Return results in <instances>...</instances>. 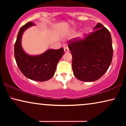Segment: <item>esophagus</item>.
<instances>
[{
  "instance_id": "34e87169",
  "label": "esophagus",
  "mask_w": 126,
  "mask_h": 126,
  "mask_svg": "<svg viewBox=\"0 0 126 126\" xmlns=\"http://www.w3.org/2000/svg\"><path fill=\"white\" fill-rule=\"evenodd\" d=\"M63 49H64L65 53H68L69 51V48L68 47H63Z\"/></svg>"
}]
</instances>
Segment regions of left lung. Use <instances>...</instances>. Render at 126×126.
<instances>
[{"instance_id":"obj_1","label":"left lung","mask_w":126,"mask_h":126,"mask_svg":"<svg viewBox=\"0 0 126 126\" xmlns=\"http://www.w3.org/2000/svg\"><path fill=\"white\" fill-rule=\"evenodd\" d=\"M75 76L85 82L94 81L106 73L111 65L113 49L109 31L97 23L94 32L83 39L69 41Z\"/></svg>"}]
</instances>
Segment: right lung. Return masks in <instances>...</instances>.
I'll return each instance as SVG.
<instances>
[{"instance_id": "right-lung-1", "label": "right lung", "mask_w": 126, "mask_h": 126, "mask_svg": "<svg viewBox=\"0 0 126 126\" xmlns=\"http://www.w3.org/2000/svg\"><path fill=\"white\" fill-rule=\"evenodd\" d=\"M29 22L20 29L14 45V55L18 68L27 78L37 81H45L54 76L57 65L63 55V49H48L42 54L30 55L22 46L23 32L29 27L35 26Z\"/></svg>"}]
</instances>
